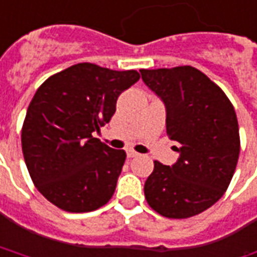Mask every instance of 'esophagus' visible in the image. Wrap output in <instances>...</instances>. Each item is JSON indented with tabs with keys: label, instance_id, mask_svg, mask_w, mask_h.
Here are the masks:
<instances>
[{
	"label": "esophagus",
	"instance_id": "34e87169",
	"mask_svg": "<svg viewBox=\"0 0 257 257\" xmlns=\"http://www.w3.org/2000/svg\"><path fill=\"white\" fill-rule=\"evenodd\" d=\"M126 155H128V158H131V159H132V158H137L139 154H138V152H135V151H131V149H129L128 152H126Z\"/></svg>",
	"mask_w": 257,
	"mask_h": 257
}]
</instances>
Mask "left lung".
I'll return each mask as SVG.
<instances>
[{"instance_id": "obj_1", "label": "left lung", "mask_w": 257, "mask_h": 257, "mask_svg": "<svg viewBox=\"0 0 257 257\" xmlns=\"http://www.w3.org/2000/svg\"><path fill=\"white\" fill-rule=\"evenodd\" d=\"M142 81L164 102L166 134L179 154L172 166L155 161L145 198L159 215L185 219L223 196L240 151L239 125L225 92L196 68L141 69Z\"/></svg>"}]
</instances>
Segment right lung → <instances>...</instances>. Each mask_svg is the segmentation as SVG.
I'll use <instances>...</instances> for the list:
<instances>
[{
	"label": "right lung",
	"instance_id": "1",
	"mask_svg": "<svg viewBox=\"0 0 257 257\" xmlns=\"http://www.w3.org/2000/svg\"><path fill=\"white\" fill-rule=\"evenodd\" d=\"M137 71L76 64L37 89L23 125V154L37 189L62 210L91 212L111 199L126 154L93 132L111 120Z\"/></svg>",
	"mask_w": 257,
	"mask_h": 257
}]
</instances>
